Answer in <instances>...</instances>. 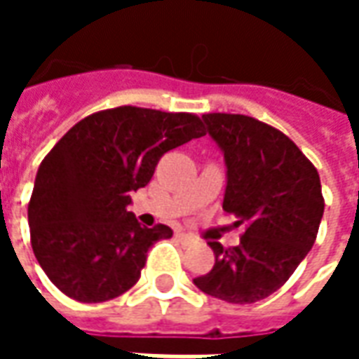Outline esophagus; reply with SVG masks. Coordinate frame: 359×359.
I'll return each instance as SVG.
<instances>
[{"instance_id": "34e87169", "label": "esophagus", "mask_w": 359, "mask_h": 359, "mask_svg": "<svg viewBox=\"0 0 359 359\" xmlns=\"http://www.w3.org/2000/svg\"><path fill=\"white\" fill-rule=\"evenodd\" d=\"M177 238H179V241L182 242L184 246H192V244L196 242L194 236H192V234H187V233H179L177 234Z\"/></svg>"}]
</instances>
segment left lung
<instances>
[{"label": "left lung", "mask_w": 359, "mask_h": 359, "mask_svg": "<svg viewBox=\"0 0 359 359\" xmlns=\"http://www.w3.org/2000/svg\"><path fill=\"white\" fill-rule=\"evenodd\" d=\"M202 118L225 154L223 210L246 231L233 248L210 242L215 265L194 285L229 304H254L285 285L316 242L325 210L319 172L286 134L257 118Z\"/></svg>", "instance_id": "left-lung-1"}]
</instances>
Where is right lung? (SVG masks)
Returning a JSON list of instances; mask_svg holds the SVG:
<instances>
[{
	"label": "right lung",
	"instance_id": "right-lung-1",
	"mask_svg": "<svg viewBox=\"0 0 359 359\" xmlns=\"http://www.w3.org/2000/svg\"><path fill=\"white\" fill-rule=\"evenodd\" d=\"M203 134L194 113L121 105L84 117L50 149L28 225L36 259L61 292L97 304L138 283L151 244L172 231L142 226L126 211L130 192L148 184L163 154Z\"/></svg>",
	"mask_w": 359,
	"mask_h": 359
}]
</instances>
